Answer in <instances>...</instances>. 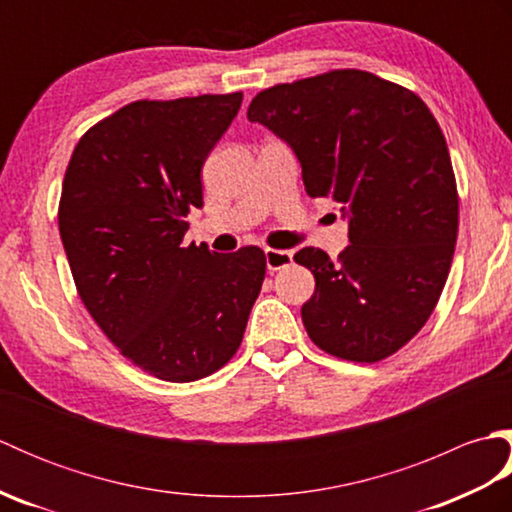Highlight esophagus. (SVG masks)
<instances>
[{"mask_svg": "<svg viewBox=\"0 0 512 512\" xmlns=\"http://www.w3.org/2000/svg\"><path fill=\"white\" fill-rule=\"evenodd\" d=\"M264 253H266V266H268V270H281V268H286L292 262L290 250L266 248Z\"/></svg>", "mask_w": 512, "mask_h": 512, "instance_id": "obj_1", "label": "esophagus"}]
</instances>
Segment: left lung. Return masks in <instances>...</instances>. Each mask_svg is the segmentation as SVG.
<instances>
[{
  "instance_id": "8db88e82",
  "label": "left lung",
  "mask_w": 512,
  "mask_h": 512,
  "mask_svg": "<svg viewBox=\"0 0 512 512\" xmlns=\"http://www.w3.org/2000/svg\"><path fill=\"white\" fill-rule=\"evenodd\" d=\"M248 121L295 151L310 198L339 202L350 246L301 248L314 275L301 319L323 352L376 363L431 317L458 239L447 140L420 96L372 72L332 70L259 92Z\"/></svg>"
}]
</instances>
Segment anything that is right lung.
I'll list each match as a JSON object with an SVG mask.
<instances>
[{
    "mask_svg": "<svg viewBox=\"0 0 512 512\" xmlns=\"http://www.w3.org/2000/svg\"><path fill=\"white\" fill-rule=\"evenodd\" d=\"M242 92L136 101L88 129L65 169L59 233L76 290L125 358L169 383L231 361L262 290L266 255L184 246L200 171Z\"/></svg>",
    "mask_w": 512,
    "mask_h": 512,
    "instance_id": "add662e5",
    "label": "right lung"
}]
</instances>
